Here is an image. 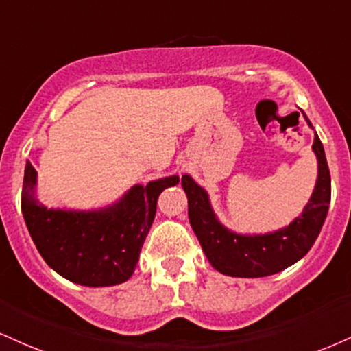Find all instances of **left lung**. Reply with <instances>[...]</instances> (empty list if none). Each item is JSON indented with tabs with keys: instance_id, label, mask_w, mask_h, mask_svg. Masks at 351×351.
I'll use <instances>...</instances> for the list:
<instances>
[{
	"instance_id": "obj_1",
	"label": "left lung",
	"mask_w": 351,
	"mask_h": 351,
	"mask_svg": "<svg viewBox=\"0 0 351 351\" xmlns=\"http://www.w3.org/2000/svg\"><path fill=\"white\" fill-rule=\"evenodd\" d=\"M304 117L314 129L306 114ZM312 150L317 157V181L309 202L289 226L268 234H237L223 227L210 206L208 191L189 175L181 178L188 196L189 223L209 263L219 273L235 278L269 276L294 265L311 250L330 204V171L317 134Z\"/></svg>"
}]
</instances>
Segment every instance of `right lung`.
<instances>
[{
    "label": "right lung",
    "instance_id": "right-lung-1",
    "mask_svg": "<svg viewBox=\"0 0 351 351\" xmlns=\"http://www.w3.org/2000/svg\"><path fill=\"white\" fill-rule=\"evenodd\" d=\"M178 181L175 175L147 186L135 184L101 209H49L36 197L37 171L27 162L21 209L37 250L53 271L77 285L114 286L132 276L160 193Z\"/></svg>",
    "mask_w": 351,
    "mask_h": 351
}]
</instances>
